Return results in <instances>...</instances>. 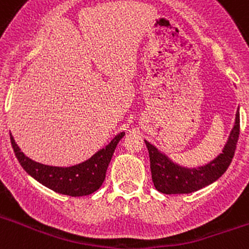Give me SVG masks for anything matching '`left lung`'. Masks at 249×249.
<instances>
[{"label":"left lung","mask_w":249,"mask_h":249,"mask_svg":"<svg viewBox=\"0 0 249 249\" xmlns=\"http://www.w3.org/2000/svg\"><path fill=\"white\" fill-rule=\"evenodd\" d=\"M239 136V108L234 124L222 152L212 160L197 167H187L172 160L155 144L146 142L151 162L152 181L156 190L164 195H184L210 186L223 175L234 156Z\"/></svg>","instance_id":"8db88e82"}]
</instances>
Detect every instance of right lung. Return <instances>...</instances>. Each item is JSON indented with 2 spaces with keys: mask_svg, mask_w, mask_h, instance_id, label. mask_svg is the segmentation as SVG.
I'll return each instance as SVG.
<instances>
[{
  "mask_svg": "<svg viewBox=\"0 0 249 249\" xmlns=\"http://www.w3.org/2000/svg\"><path fill=\"white\" fill-rule=\"evenodd\" d=\"M10 136L19 164L31 177L57 193L81 197L96 192L102 186L114 149L124 136V132H120L114 136L108 144L98 149L89 160L70 167L48 166L31 160L17 146L11 133Z\"/></svg>",
  "mask_w": 249,
  "mask_h": 249,
  "instance_id": "1",
  "label": "right lung"
}]
</instances>
